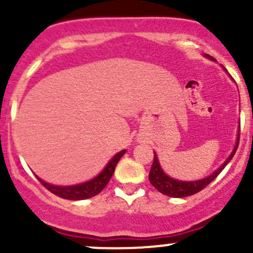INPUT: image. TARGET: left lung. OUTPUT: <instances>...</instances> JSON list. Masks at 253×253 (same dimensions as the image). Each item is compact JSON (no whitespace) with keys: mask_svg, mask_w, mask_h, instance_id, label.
<instances>
[{"mask_svg":"<svg viewBox=\"0 0 253 253\" xmlns=\"http://www.w3.org/2000/svg\"><path fill=\"white\" fill-rule=\"evenodd\" d=\"M206 57L211 58V60H214L213 57H211L209 55H206ZM239 137H240V127H239V133H237L236 137V143L235 147H234L233 152L229 155L228 159L213 172V174L208 175L207 177L202 178V180L197 181H182V180H176V178L170 177L169 175H167L164 172V170L160 167V163L158 160L157 154L154 153V162H153L152 168H150L149 171V181L155 188H157L159 192H162L163 195H167L169 197H187V196H192L195 193L200 192L201 190L206 187L207 185L211 182L214 178L216 177L221 171H223L224 168L228 165V163L233 159L234 154H235L237 145H239Z\"/></svg>","mask_w":253,"mask_h":253,"instance_id":"left-lung-1","label":"left lung"}]
</instances>
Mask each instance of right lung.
<instances>
[{
    "label": "right lung",
    "instance_id": "right-lung-1",
    "mask_svg": "<svg viewBox=\"0 0 253 253\" xmlns=\"http://www.w3.org/2000/svg\"><path fill=\"white\" fill-rule=\"evenodd\" d=\"M126 153V149L121 150V152L117 153L114 158L108 163L105 168H104L103 171L100 172L98 176H95L91 180L86 181V182L78 183V185H72V186H56L51 185V183L45 182L44 180H42L40 177H38V180L47 188L50 192H52L53 195L58 196L61 198H65V200H71V201H81V200H86V198H90L96 196L98 193H100L101 191L105 188V186L108 185L109 181H110L112 174L115 171V168H116L117 163L121 159L122 155Z\"/></svg>",
    "mask_w": 253,
    "mask_h": 253
}]
</instances>
